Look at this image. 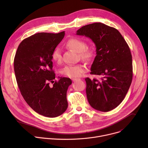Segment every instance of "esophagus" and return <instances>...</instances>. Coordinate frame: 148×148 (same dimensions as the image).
<instances>
[{
  "mask_svg": "<svg viewBox=\"0 0 148 148\" xmlns=\"http://www.w3.org/2000/svg\"><path fill=\"white\" fill-rule=\"evenodd\" d=\"M79 78H73V79H72V80H73V82H75V81H78V80H79Z\"/></svg>",
  "mask_w": 148,
  "mask_h": 148,
  "instance_id": "obj_1",
  "label": "esophagus"
}]
</instances>
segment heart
I'll return each instance as SVG.
<instances>
[{
	"instance_id": "obj_1",
	"label": "heart",
	"mask_w": 148,
	"mask_h": 148,
	"mask_svg": "<svg viewBox=\"0 0 148 148\" xmlns=\"http://www.w3.org/2000/svg\"><path fill=\"white\" fill-rule=\"evenodd\" d=\"M67 47L79 53V57L84 61L88 62L93 59L95 56V50L94 47H86L87 43L85 40L79 38H71L66 43ZM52 60L60 63L62 60L61 51L59 48H56L51 54ZM87 71L85 65L77 64L67 66L61 70V74L70 78H77L80 77Z\"/></svg>"
}]
</instances>
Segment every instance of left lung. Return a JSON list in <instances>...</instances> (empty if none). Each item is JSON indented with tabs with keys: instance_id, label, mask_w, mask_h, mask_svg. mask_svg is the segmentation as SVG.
Listing matches in <instances>:
<instances>
[{
	"instance_id": "1",
	"label": "left lung",
	"mask_w": 148,
	"mask_h": 148,
	"mask_svg": "<svg viewBox=\"0 0 148 148\" xmlns=\"http://www.w3.org/2000/svg\"><path fill=\"white\" fill-rule=\"evenodd\" d=\"M76 34L88 37L94 42L96 56L90 74L102 77L99 80L85 79L88 102L96 110L111 111L123 100L132 82L130 47L118 30L101 23L84 26Z\"/></svg>"
}]
</instances>
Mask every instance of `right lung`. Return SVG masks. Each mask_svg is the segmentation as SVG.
Instances as JSON below:
<instances>
[{
	"label": "right lung",
	"mask_w": 148,
	"mask_h": 148,
	"mask_svg": "<svg viewBox=\"0 0 148 148\" xmlns=\"http://www.w3.org/2000/svg\"><path fill=\"white\" fill-rule=\"evenodd\" d=\"M65 35L38 33L23 40L14 59V70L18 88L29 106L37 113L54 118L67 107V91L72 81L69 78L54 79L51 54ZM55 82L52 88L49 84Z\"/></svg>",
	"instance_id": "1"
}]
</instances>
